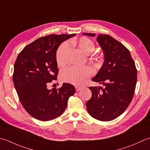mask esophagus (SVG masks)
<instances>
[{"instance_id": "obj_1", "label": "esophagus", "mask_w": 150, "mask_h": 150, "mask_svg": "<svg viewBox=\"0 0 150 150\" xmlns=\"http://www.w3.org/2000/svg\"><path fill=\"white\" fill-rule=\"evenodd\" d=\"M83 86H75V90L77 91V92H78V91L80 90L81 88H83Z\"/></svg>"}]
</instances>
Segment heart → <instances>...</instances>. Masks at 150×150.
Listing matches in <instances>:
<instances>
[{"instance_id":"heart-1","label":"heart","mask_w":150,"mask_h":150,"mask_svg":"<svg viewBox=\"0 0 150 150\" xmlns=\"http://www.w3.org/2000/svg\"><path fill=\"white\" fill-rule=\"evenodd\" d=\"M69 45L77 46L86 54H90L96 48L94 42L87 37H81L78 40L73 39L69 42ZM69 50V46L66 42L60 44L58 47L56 52V61L58 66L63 67L68 62ZM98 57H95L96 60H98ZM92 69L89 66H71L62 71L60 78L61 80L65 83L80 85L86 81L92 75Z\"/></svg>"}]
</instances>
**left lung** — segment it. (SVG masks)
<instances>
[{"instance_id":"left-lung-1","label":"left lung","mask_w":150,"mask_h":150,"mask_svg":"<svg viewBox=\"0 0 150 150\" xmlns=\"http://www.w3.org/2000/svg\"><path fill=\"white\" fill-rule=\"evenodd\" d=\"M97 40L103 51L105 60L92 81L103 84V88L89 87L92 96L86 102V108L93 118L107 122L118 118L130 104L136 86L137 70L129 51L122 43L107 34H99Z\"/></svg>"}]
</instances>
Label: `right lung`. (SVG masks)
Listing matches in <instances>:
<instances>
[{
    "instance_id": "right-lung-1",
    "label": "right lung",
    "mask_w": 150,
    "mask_h": 150,
    "mask_svg": "<svg viewBox=\"0 0 150 150\" xmlns=\"http://www.w3.org/2000/svg\"><path fill=\"white\" fill-rule=\"evenodd\" d=\"M50 34L28 44L17 56L13 81L25 110L34 118L49 121L65 110L68 99L74 95L72 84L63 83L60 88L48 90L47 84L57 80L58 73L56 52L62 42L75 36Z\"/></svg>"
}]
</instances>
